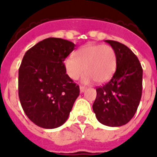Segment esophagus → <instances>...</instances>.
Segmentation results:
<instances>
[{
  "instance_id": "esophagus-1",
  "label": "esophagus",
  "mask_w": 157,
  "mask_h": 157,
  "mask_svg": "<svg viewBox=\"0 0 157 157\" xmlns=\"http://www.w3.org/2000/svg\"><path fill=\"white\" fill-rule=\"evenodd\" d=\"M79 89H80V93H83V92L86 90V88L85 87H83V86H80Z\"/></svg>"
}]
</instances>
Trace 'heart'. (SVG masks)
I'll list each match as a JSON object with an SVG mask.
<instances>
[{"label":"heart","instance_id":"b5f03b06","mask_svg":"<svg viewBox=\"0 0 157 157\" xmlns=\"http://www.w3.org/2000/svg\"><path fill=\"white\" fill-rule=\"evenodd\" d=\"M63 64L71 79L78 80L86 73L83 83L94 80L104 83L116 70L117 55L113 48L108 44H87L74 54V58H66Z\"/></svg>","mask_w":157,"mask_h":157}]
</instances>
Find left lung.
Wrapping results in <instances>:
<instances>
[{
    "label": "left lung",
    "mask_w": 157,
    "mask_h": 157,
    "mask_svg": "<svg viewBox=\"0 0 157 157\" xmlns=\"http://www.w3.org/2000/svg\"><path fill=\"white\" fill-rule=\"evenodd\" d=\"M117 55V69L109 82L96 88L93 110L108 127L127 124L136 113L142 92V68L132 50L117 41L105 40Z\"/></svg>",
    "instance_id": "1"
}]
</instances>
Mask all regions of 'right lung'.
Listing matches in <instances>:
<instances>
[{
  "mask_svg": "<svg viewBox=\"0 0 157 157\" xmlns=\"http://www.w3.org/2000/svg\"><path fill=\"white\" fill-rule=\"evenodd\" d=\"M75 44L48 38L27 50L19 69V98L29 119L53 129L67 121L79 87L67 75L63 62Z\"/></svg>",
  "mask_w": 157,
  "mask_h": 157,
  "instance_id": "obj_1",
  "label": "right lung"
}]
</instances>
